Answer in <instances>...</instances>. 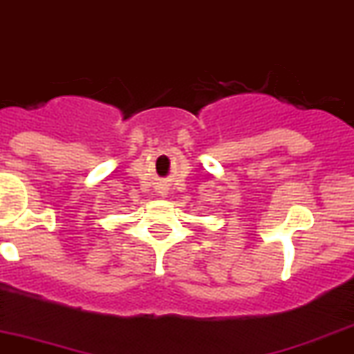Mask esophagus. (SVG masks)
<instances>
[{
	"label": "esophagus",
	"instance_id": "34e87169",
	"mask_svg": "<svg viewBox=\"0 0 354 354\" xmlns=\"http://www.w3.org/2000/svg\"><path fill=\"white\" fill-rule=\"evenodd\" d=\"M166 189L168 188H165V186H161V188H159V195H161V197H166V193H168Z\"/></svg>",
	"mask_w": 354,
	"mask_h": 354
}]
</instances>
